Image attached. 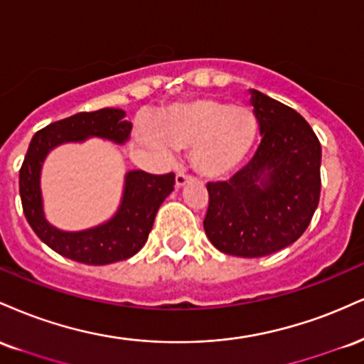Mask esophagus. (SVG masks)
<instances>
[{
	"mask_svg": "<svg viewBox=\"0 0 364 364\" xmlns=\"http://www.w3.org/2000/svg\"><path fill=\"white\" fill-rule=\"evenodd\" d=\"M194 181V178L191 177V175H186V173H177V177H175V187L177 189H181V187L186 186V183H189Z\"/></svg>",
	"mask_w": 364,
	"mask_h": 364,
	"instance_id": "obj_1",
	"label": "esophagus"
}]
</instances>
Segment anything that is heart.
I'll use <instances>...</instances> for the list:
<instances>
[{"instance_id": "heart-1", "label": "heart", "mask_w": 364, "mask_h": 364, "mask_svg": "<svg viewBox=\"0 0 364 364\" xmlns=\"http://www.w3.org/2000/svg\"><path fill=\"white\" fill-rule=\"evenodd\" d=\"M149 146L191 149V164L199 175L223 178L240 166L254 148L259 122L254 110L213 98H196L168 105L156 115Z\"/></svg>"}]
</instances>
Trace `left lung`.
Segmentation results:
<instances>
[{
  "label": "left lung",
  "instance_id": "8db88e82",
  "mask_svg": "<svg viewBox=\"0 0 364 364\" xmlns=\"http://www.w3.org/2000/svg\"><path fill=\"white\" fill-rule=\"evenodd\" d=\"M262 136L257 151L228 182L208 183L204 232L223 254L264 257L309 228L320 199L322 148L291 107L249 90Z\"/></svg>",
  "mask_w": 364,
  "mask_h": 364
}]
</instances>
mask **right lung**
Masks as SVG:
<instances>
[{
  "mask_svg": "<svg viewBox=\"0 0 364 364\" xmlns=\"http://www.w3.org/2000/svg\"><path fill=\"white\" fill-rule=\"evenodd\" d=\"M122 109L80 112L53 122L36 132L23 165L20 168V198L25 218L36 235L63 257L105 266L132 257L143 249L161 203L173 191L175 175H151L143 170H129L124 175V187L117 211L109 220L85 230L68 232L54 226L46 218L42 198V166L54 148L66 143H85L90 138L126 144L132 124L126 121Z\"/></svg>",
  "mask_w": 364,
  "mask_h": 364,
  "instance_id": "add662e5",
  "label": "right lung"
}]
</instances>
